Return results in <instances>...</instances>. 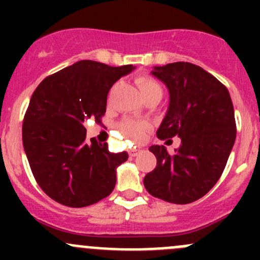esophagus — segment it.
Here are the masks:
<instances>
[{"instance_id": "obj_1", "label": "esophagus", "mask_w": 260, "mask_h": 260, "mask_svg": "<svg viewBox=\"0 0 260 260\" xmlns=\"http://www.w3.org/2000/svg\"><path fill=\"white\" fill-rule=\"evenodd\" d=\"M128 152H129V156H131V157H136V156H137L138 153H140L141 149H137V148H131L129 151H128Z\"/></svg>"}]
</instances>
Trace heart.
Listing matches in <instances>:
<instances>
[{
  "label": "heart",
  "mask_w": 260,
  "mask_h": 260,
  "mask_svg": "<svg viewBox=\"0 0 260 260\" xmlns=\"http://www.w3.org/2000/svg\"><path fill=\"white\" fill-rule=\"evenodd\" d=\"M136 84H137L145 101L148 98H153V96L159 99L162 98L164 89L154 78L149 77V75H138L136 78ZM117 129L127 140L132 141V142H141L145 138L147 131L149 129V123L146 120L124 118L117 124Z\"/></svg>",
  "instance_id": "1"
}]
</instances>
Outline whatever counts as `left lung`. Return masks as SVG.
<instances>
[{"label":"left lung","instance_id":"obj_1","mask_svg":"<svg viewBox=\"0 0 260 260\" xmlns=\"http://www.w3.org/2000/svg\"><path fill=\"white\" fill-rule=\"evenodd\" d=\"M152 74L166 84L170 93L169 111L157 137L177 136L181 145L174 154L165 146L149 147L157 166L143 183L152 196L167 203H193L214 187L234 146L232 98L224 84L191 62L156 67Z\"/></svg>","mask_w":260,"mask_h":260}]
</instances>
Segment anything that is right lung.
<instances>
[{
    "mask_svg": "<svg viewBox=\"0 0 260 260\" xmlns=\"http://www.w3.org/2000/svg\"><path fill=\"white\" fill-rule=\"evenodd\" d=\"M133 69L81 60L46 77L34 91L23 117V148L38 185L56 203L84 208L113 191L115 170L128 153H112L94 138L89 142L83 123L102 122L109 89Z\"/></svg>",
    "mask_w": 260,
    "mask_h": 260,
    "instance_id": "add662e5",
    "label": "right lung"
}]
</instances>
